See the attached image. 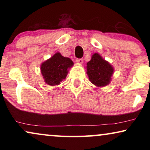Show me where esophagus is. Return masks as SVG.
Wrapping results in <instances>:
<instances>
[{
  "label": "esophagus",
  "mask_w": 150,
  "mask_h": 150,
  "mask_svg": "<svg viewBox=\"0 0 150 150\" xmlns=\"http://www.w3.org/2000/svg\"><path fill=\"white\" fill-rule=\"evenodd\" d=\"M76 62L78 64L81 65L82 63H83V59H76Z\"/></svg>",
  "instance_id": "esophagus-1"
}]
</instances>
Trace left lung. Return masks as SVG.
<instances>
[{"mask_svg": "<svg viewBox=\"0 0 150 150\" xmlns=\"http://www.w3.org/2000/svg\"><path fill=\"white\" fill-rule=\"evenodd\" d=\"M86 71L89 81L96 87H102L109 85L115 70L108 61L98 53H94L87 63Z\"/></svg>", "mask_w": 150, "mask_h": 150, "instance_id": "left-lung-1", "label": "left lung"}]
</instances>
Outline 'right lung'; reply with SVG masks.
Returning a JSON list of instances; mask_svg holds the SVG:
<instances>
[{"label":"right lung","instance_id":"1","mask_svg":"<svg viewBox=\"0 0 150 150\" xmlns=\"http://www.w3.org/2000/svg\"><path fill=\"white\" fill-rule=\"evenodd\" d=\"M73 65L74 63L70 59L62 56L60 52H56L41 64V74L46 84L57 86L65 79L69 69Z\"/></svg>","mask_w":150,"mask_h":150}]
</instances>
